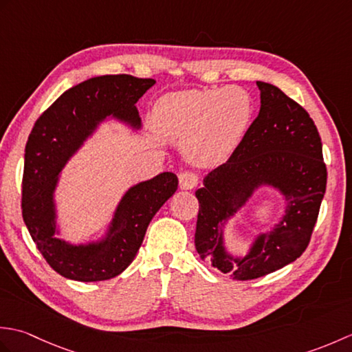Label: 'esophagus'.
<instances>
[{
    "label": "esophagus",
    "mask_w": 352,
    "mask_h": 352,
    "mask_svg": "<svg viewBox=\"0 0 352 352\" xmlns=\"http://www.w3.org/2000/svg\"><path fill=\"white\" fill-rule=\"evenodd\" d=\"M178 182H180V189L190 190V189H193L198 184L199 178L195 174V172L184 170V172H182L180 175H178Z\"/></svg>",
    "instance_id": "obj_1"
}]
</instances>
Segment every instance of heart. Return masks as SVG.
<instances>
[{
    "mask_svg": "<svg viewBox=\"0 0 352 352\" xmlns=\"http://www.w3.org/2000/svg\"><path fill=\"white\" fill-rule=\"evenodd\" d=\"M250 118V96L239 87L174 92L157 101L153 111L157 131L186 138V153L197 162L228 157L241 144Z\"/></svg>",
    "mask_w": 352,
    "mask_h": 352,
    "instance_id": "heart-1",
    "label": "heart"
}]
</instances>
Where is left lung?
I'll return each mask as SVG.
<instances>
[{"mask_svg":"<svg viewBox=\"0 0 352 352\" xmlns=\"http://www.w3.org/2000/svg\"><path fill=\"white\" fill-rule=\"evenodd\" d=\"M258 116L230 159L208 172L199 203L195 248L199 257L233 280L271 274L307 248L327 188L322 142L310 115L274 85L257 81ZM261 185L278 190L287 208L269 234H261L245 258L223 245V226Z\"/></svg>","mask_w":352,"mask_h":352,"instance_id":"left-lung-1","label":"left lung"}]
</instances>
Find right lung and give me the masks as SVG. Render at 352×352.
Returning a JSON list of instances; mask_svg holds the SVG:
<instances>
[{"label":"right lung","mask_w":352,"mask_h":352,"mask_svg":"<svg viewBox=\"0 0 352 352\" xmlns=\"http://www.w3.org/2000/svg\"><path fill=\"white\" fill-rule=\"evenodd\" d=\"M154 85L153 78L126 74L89 78L58 96L30 133L22 180V218L43 258L65 278L102 281L125 271L144 242L149 222L178 188V178L172 172L133 186L98 242L72 245L56 237L54 190L66 162L107 116L140 129L136 102Z\"/></svg>","instance_id":"obj_1"}]
</instances>
